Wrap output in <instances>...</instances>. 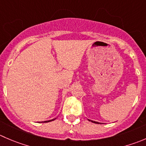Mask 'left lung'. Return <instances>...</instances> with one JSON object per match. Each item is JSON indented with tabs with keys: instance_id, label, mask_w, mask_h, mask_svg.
Listing matches in <instances>:
<instances>
[{
	"instance_id": "obj_1",
	"label": "left lung",
	"mask_w": 146,
	"mask_h": 146,
	"mask_svg": "<svg viewBox=\"0 0 146 146\" xmlns=\"http://www.w3.org/2000/svg\"><path fill=\"white\" fill-rule=\"evenodd\" d=\"M88 120L89 121H91V122H93V123H97V124H101L100 123H98V122H96V121H90V120H89V119H88Z\"/></svg>"
}]
</instances>
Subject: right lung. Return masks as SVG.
Instances as JSON below:
<instances>
[{
    "label": "right lung",
    "instance_id": "obj_1",
    "mask_svg": "<svg viewBox=\"0 0 146 146\" xmlns=\"http://www.w3.org/2000/svg\"><path fill=\"white\" fill-rule=\"evenodd\" d=\"M55 119H56V118H54V119L50 120V121H43V122H40V123H48V122H50V121H54Z\"/></svg>",
    "mask_w": 146,
    "mask_h": 146
}]
</instances>
